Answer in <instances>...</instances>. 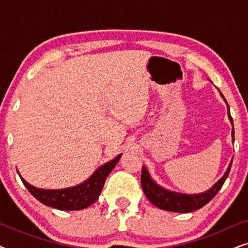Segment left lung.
I'll list each match as a JSON object with an SVG mask.
<instances>
[{
	"label": "left lung",
	"mask_w": 248,
	"mask_h": 248,
	"mask_svg": "<svg viewBox=\"0 0 248 248\" xmlns=\"http://www.w3.org/2000/svg\"><path fill=\"white\" fill-rule=\"evenodd\" d=\"M223 99H225V98H223ZM225 101L227 103L226 99ZM228 116H229L230 122H232V141H233V123H232V118L229 114V107H228ZM230 167H232V162H230L226 174L219 179V182L216 183V184L213 185V187L210 188L209 191L201 193V194H182V193L167 191V189L162 188L159 185L155 184V183L151 179L147 169L142 167V172H141L142 189H143L144 194L148 198L149 201L159 209L166 210V211H171V212H183V213L192 212V211H195V210L201 209L202 206H204L206 203H209L213 198H215L217 193H218L220 191V188L222 187L223 183H225L227 177H228Z\"/></svg>",
	"instance_id": "obj_1"
}]
</instances>
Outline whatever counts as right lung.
I'll return each instance as SVG.
<instances>
[{
	"instance_id": "add662e5",
	"label": "right lung",
	"mask_w": 248,
	"mask_h": 248,
	"mask_svg": "<svg viewBox=\"0 0 248 248\" xmlns=\"http://www.w3.org/2000/svg\"><path fill=\"white\" fill-rule=\"evenodd\" d=\"M122 155H118L113 160L107 162L97 169L94 174L82 184L74 187L64 189H42L33 187L23 179L21 181L31 195L42 202L43 204L52 208L63 210V211H74V210L86 209L99 199L101 189L104 187L107 176L120 161Z\"/></svg>"
}]
</instances>
